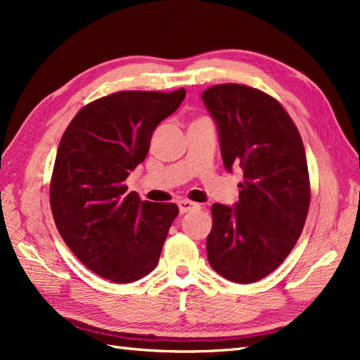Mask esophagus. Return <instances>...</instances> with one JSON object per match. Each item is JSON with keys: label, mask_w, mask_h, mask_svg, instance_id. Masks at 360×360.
I'll return each instance as SVG.
<instances>
[{"label": "esophagus", "mask_w": 360, "mask_h": 360, "mask_svg": "<svg viewBox=\"0 0 360 360\" xmlns=\"http://www.w3.org/2000/svg\"><path fill=\"white\" fill-rule=\"evenodd\" d=\"M178 205H179V212L181 213H187V212H192V210H196V209L201 207V204L193 202V201H188V200L179 201Z\"/></svg>", "instance_id": "obj_1"}]
</instances>
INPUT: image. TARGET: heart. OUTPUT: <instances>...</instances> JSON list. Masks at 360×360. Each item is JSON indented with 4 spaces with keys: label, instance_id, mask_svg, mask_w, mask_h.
<instances>
[{
    "label": "heart",
    "instance_id": "obj_1",
    "mask_svg": "<svg viewBox=\"0 0 360 360\" xmlns=\"http://www.w3.org/2000/svg\"><path fill=\"white\" fill-rule=\"evenodd\" d=\"M201 119H202V117H201Z\"/></svg>",
    "mask_w": 360,
    "mask_h": 360
}]
</instances>
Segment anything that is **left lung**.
Segmentation results:
<instances>
[{"instance_id":"obj_1","label":"left lung","mask_w":360,"mask_h":360,"mask_svg":"<svg viewBox=\"0 0 360 360\" xmlns=\"http://www.w3.org/2000/svg\"><path fill=\"white\" fill-rule=\"evenodd\" d=\"M202 101L217 120L227 170L241 167L236 207L212 205L210 266L233 283H255L285 262L302 235L311 184L302 136L283 105L238 83L213 85Z\"/></svg>"}]
</instances>
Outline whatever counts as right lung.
Segmentation results:
<instances>
[{
  "label": "right lung",
  "mask_w": 360,
  "mask_h": 360,
  "mask_svg": "<svg viewBox=\"0 0 360 360\" xmlns=\"http://www.w3.org/2000/svg\"><path fill=\"white\" fill-rule=\"evenodd\" d=\"M186 89L119 91L75 114L60 141L49 201L57 231L89 271L133 283L155 269L173 202L141 201L125 181L150 150L160 120L179 108Z\"/></svg>",
  "instance_id": "1"
}]
</instances>
